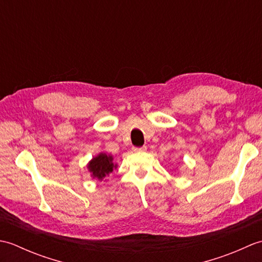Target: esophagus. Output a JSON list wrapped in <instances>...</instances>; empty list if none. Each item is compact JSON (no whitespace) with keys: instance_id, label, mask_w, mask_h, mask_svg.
<instances>
[{"instance_id":"esophagus-1","label":"esophagus","mask_w":262,"mask_h":262,"mask_svg":"<svg viewBox=\"0 0 262 262\" xmlns=\"http://www.w3.org/2000/svg\"><path fill=\"white\" fill-rule=\"evenodd\" d=\"M133 151H134V152H145V151H146V146L133 147Z\"/></svg>"}]
</instances>
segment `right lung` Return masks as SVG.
Listing matches in <instances>:
<instances>
[{
    "label": "right lung",
    "mask_w": 262,
    "mask_h": 262,
    "mask_svg": "<svg viewBox=\"0 0 262 262\" xmlns=\"http://www.w3.org/2000/svg\"><path fill=\"white\" fill-rule=\"evenodd\" d=\"M86 168L92 179L102 181L107 180L111 172L118 168V164L114 162L113 155L101 152L89 161Z\"/></svg>",
    "instance_id": "1"
}]
</instances>
